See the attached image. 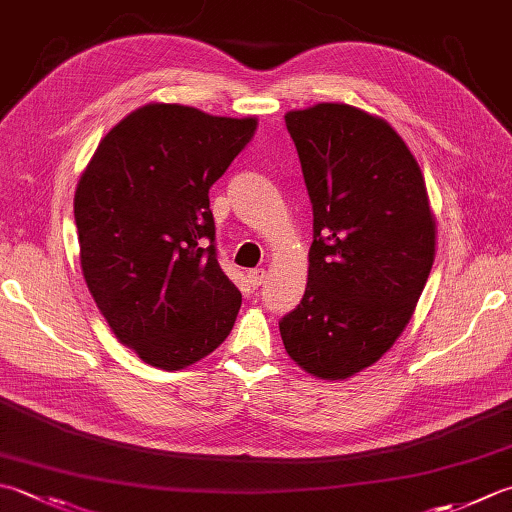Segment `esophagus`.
Wrapping results in <instances>:
<instances>
[{
	"label": "esophagus",
	"instance_id": "obj_1",
	"mask_svg": "<svg viewBox=\"0 0 512 512\" xmlns=\"http://www.w3.org/2000/svg\"><path fill=\"white\" fill-rule=\"evenodd\" d=\"M248 282L253 288H259L266 282V270L264 268H255V270H248Z\"/></svg>",
	"mask_w": 512,
	"mask_h": 512
}]
</instances>
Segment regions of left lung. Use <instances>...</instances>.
I'll return each mask as SVG.
<instances>
[{"label": "left lung", "instance_id": "8db88e82", "mask_svg": "<svg viewBox=\"0 0 512 512\" xmlns=\"http://www.w3.org/2000/svg\"><path fill=\"white\" fill-rule=\"evenodd\" d=\"M284 119L313 204V244L306 293L279 333L290 359L335 382L404 333L435 262V217L417 159L382 117L326 102Z\"/></svg>", "mask_w": 512, "mask_h": 512}]
</instances>
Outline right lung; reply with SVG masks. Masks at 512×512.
<instances>
[{"instance_id":"1","label":"right lung","mask_w":512,"mask_h":512,"mask_svg":"<svg viewBox=\"0 0 512 512\" xmlns=\"http://www.w3.org/2000/svg\"><path fill=\"white\" fill-rule=\"evenodd\" d=\"M255 117L146 104L99 142L75 190L79 262L99 313L142 362L179 370L224 342L242 293L217 262L208 190Z\"/></svg>"}]
</instances>
